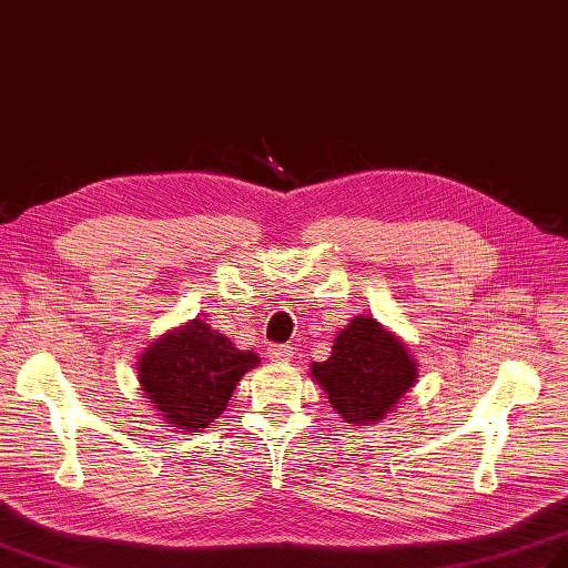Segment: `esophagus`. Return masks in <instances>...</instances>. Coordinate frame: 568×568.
Returning a JSON list of instances; mask_svg holds the SVG:
<instances>
[{"label":"esophagus","instance_id":"34e87169","mask_svg":"<svg viewBox=\"0 0 568 568\" xmlns=\"http://www.w3.org/2000/svg\"><path fill=\"white\" fill-rule=\"evenodd\" d=\"M295 354V346L291 344H271L268 346V356L275 361H291Z\"/></svg>","mask_w":568,"mask_h":568}]
</instances>
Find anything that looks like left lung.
Wrapping results in <instances>:
<instances>
[{"label": "left lung", "instance_id": "obj_1", "mask_svg": "<svg viewBox=\"0 0 568 568\" xmlns=\"http://www.w3.org/2000/svg\"><path fill=\"white\" fill-rule=\"evenodd\" d=\"M310 371L329 395L332 407L354 427L385 419L417 381V364L407 344L371 315L348 322L336 334L332 356L312 364Z\"/></svg>", "mask_w": 568, "mask_h": 568}]
</instances>
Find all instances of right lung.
<instances>
[{
    "mask_svg": "<svg viewBox=\"0 0 568 568\" xmlns=\"http://www.w3.org/2000/svg\"><path fill=\"white\" fill-rule=\"evenodd\" d=\"M258 361V354L241 352L210 324L192 320L139 356V383L165 425L200 432L224 413L236 383Z\"/></svg>",
    "mask_w": 568,
    "mask_h": 568,
    "instance_id": "add662e5",
    "label": "right lung"
}]
</instances>
